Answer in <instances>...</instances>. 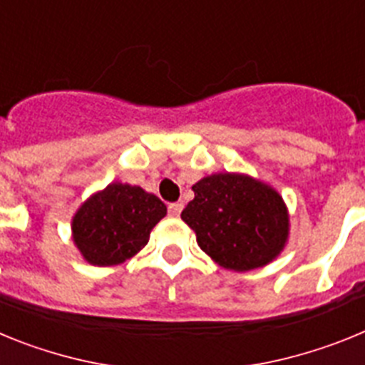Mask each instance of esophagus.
<instances>
[{
	"mask_svg": "<svg viewBox=\"0 0 365 365\" xmlns=\"http://www.w3.org/2000/svg\"><path fill=\"white\" fill-rule=\"evenodd\" d=\"M180 212H182V202H172V205L168 206V214L172 215V217H179Z\"/></svg>",
	"mask_w": 365,
	"mask_h": 365,
	"instance_id": "obj_1",
	"label": "esophagus"
}]
</instances>
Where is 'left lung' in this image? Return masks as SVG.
<instances>
[{
  "mask_svg": "<svg viewBox=\"0 0 365 365\" xmlns=\"http://www.w3.org/2000/svg\"><path fill=\"white\" fill-rule=\"evenodd\" d=\"M192 190L195 197L180 217L222 269L247 272L279 256L289 237V212L272 186L227 172L205 177Z\"/></svg>",
  "mask_w": 365,
  "mask_h": 365,
  "instance_id": "1",
  "label": "left lung"
}]
</instances>
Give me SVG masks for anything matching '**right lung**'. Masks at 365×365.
<instances>
[{"mask_svg":"<svg viewBox=\"0 0 365 365\" xmlns=\"http://www.w3.org/2000/svg\"><path fill=\"white\" fill-rule=\"evenodd\" d=\"M166 205L140 186L111 182L87 199L73 217V240L87 263L120 265L143 250Z\"/></svg>","mask_w":365,"mask_h":365,"instance_id":"obj_1","label":"right lung"}]
</instances>
